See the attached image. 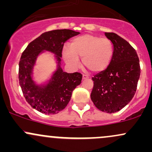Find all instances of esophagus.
<instances>
[{"instance_id": "1", "label": "esophagus", "mask_w": 152, "mask_h": 152, "mask_svg": "<svg viewBox=\"0 0 152 152\" xmlns=\"http://www.w3.org/2000/svg\"><path fill=\"white\" fill-rule=\"evenodd\" d=\"M82 78H83V80L87 79V78H88V76H86V75H83V76H82Z\"/></svg>"}]
</instances>
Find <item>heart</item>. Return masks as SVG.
I'll return each mask as SVG.
<instances>
[{
    "instance_id": "1",
    "label": "heart",
    "mask_w": 152,
    "mask_h": 152,
    "mask_svg": "<svg viewBox=\"0 0 152 152\" xmlns=\"http://www.w3.org/2000/svg\"><path fill=\"white\" fill-rule=\"evenodd\" d=\"M64 61L70 67L79 66V58L83 66L92 73H100L109 66L114 55V45L106 38L84 34L72 40L70 46L62 51Z\"/></svg>"
}]
</instances>
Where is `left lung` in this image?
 <instances>
[{"mask_svg":"<svg viewBox=\"0 0 152 152\" xmlns=\"http://www.w3.org/2000/svg\"><path fill=\"white\" fill-rule=\"evenodd\" d=\"M114 45V55L107 69L92 78L91 99L97 109L115 113L132 100L140 76L137 52L126 40L114 33H105Z\"/></svg>","mask_w":152,"mask_h":152,"instance_id":"1","label":"left lung"}]
</instances>
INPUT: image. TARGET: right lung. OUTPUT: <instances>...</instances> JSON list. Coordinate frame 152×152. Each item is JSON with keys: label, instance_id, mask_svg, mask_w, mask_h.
Masks as SVG:
<instances>
[{"label": "right lung", "instance_id": "right-lung-1", "mask_svg": "<svg viewBox=\"0 0 152 152\" xmlns=\"http://www.w3.org/2000/svg\"><path fill=\"white\" fill-rule=\"evenodd\" d=\"M79 34L69 29L48 31L29 43L23 52L19 62V83L26 102L43 114H56L65 109L73 91L81 83V74H68L61 67L64 43ZM45 51L54 54L57 68L48 80L38 84L33 78L34 66L37 57Z\"/></svg>", "mask_w": 152, "mask_h": 152}]
</instances>
